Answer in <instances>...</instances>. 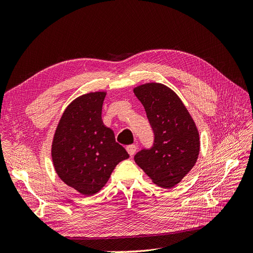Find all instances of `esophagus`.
<instances>
[{"label": "esophagus", "instance_id": "esophagus-1", "mask_svg": "<svg viewBox=\"0 0 253 253\" xmlns=\"http://www.w3.org/2000/svg\"><path fill=\"white\" fill-rule=\"evenodd\" d=\"M126 149L129 154V156H133L135 154V152H136V145L135 144H128V145H126Z\"/></svg>", "mask_w": 253, "mask_h": 253}]
</instances>
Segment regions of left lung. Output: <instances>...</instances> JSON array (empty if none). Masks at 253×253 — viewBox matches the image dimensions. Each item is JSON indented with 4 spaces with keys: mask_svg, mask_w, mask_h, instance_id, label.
<instances>
[{
    "mask_svg": "<svg viewBox=\"0 0 253 253\" xmlns=\"http://www.w3.org/2000/svg\"><path fill=\"white\" fill-rule=\"evenodd\" d=\"M154 132V143L134 159L157 186L173 188L195 166L200 155V133L193 118L174 90L150 82L134 89Z\"/></svg>",
    "mask_w": 253,
    "mask_h": 253,
    "instance_id": "8db88e82",
    "label": "left lung"
}]
</instances>
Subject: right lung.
Instances as JSON below:
<instances>
[{
    "instance_id": "1",
    "label": "right lung",
    "mask_w": 253,
    "mask_h": 253,
    "mask_svg": "<svg viewBox=\"0 0 253 253\" xmlns=\"http://www.w3.org/2000/svg\"><path fill=\"white\" fill-rule=\"evenodd\" d=\"M106 91L79 96L62 114L53 135L51 158L56 173L82 195L99 192L120 162L126 149L103 125L102 104Z\"/></svg>"
}]
</instances>
